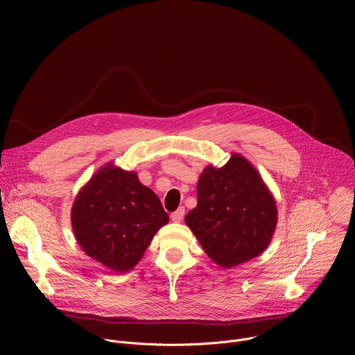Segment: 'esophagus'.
Instances as JSON below:
<instances>
[{
    "label": "esophagus",
    "mask_w": 355,
    "mask_h": 355,
    "mask_svg": "<svg viewBox=\"0 0 355 355\" xmlns=\"http://www.w3.org/2000/svg\"><path fill=\"white\" fill-rule=\"evenodd\" d=\"M184 214H185V209L181 207V208H178L175 212H173L170 216H171V220L173 222H181L182 220V218H184Z\"/></svg>",
    "instance_id": "34e87169"
}]
</instances>
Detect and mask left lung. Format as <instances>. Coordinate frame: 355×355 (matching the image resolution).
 I'll return each mask as SVG.
<instances>
[{"instance_id": "8db88e82", "label": "left lung", "mask_w": 355, "mask_h": 355, "mask_svg": "<svg viewBox=\"0 0 355 355\" xmlns=\"http://www.w3.org/2000/svg\"><path fill=\"white\" fill-rule=\"evenodd\" d=\"M196 196L198 205L185 222L216 264L232 268L266 250L277 225V207L245 159L233 155L222 168L207 167Z\"/></svg>"}]
</instances>
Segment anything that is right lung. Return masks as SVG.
<instances>
[{"label": "right lung", "mask_w": 355, "mask_h": 355, "mask_svg": "<svg viewBox=\"0 0 355 355\" xmlns=\"http://www.w3.org/2000/svg\"><path fill=\"white\" fill-rule=\"evenodd\" d=\"M168 222L159 196L135 173L107 166L78 193L71 225L78 244L107 268L125 272L135 267Z\"/></svg>", "instance_id": "right-lung-1"}]
</instances>
